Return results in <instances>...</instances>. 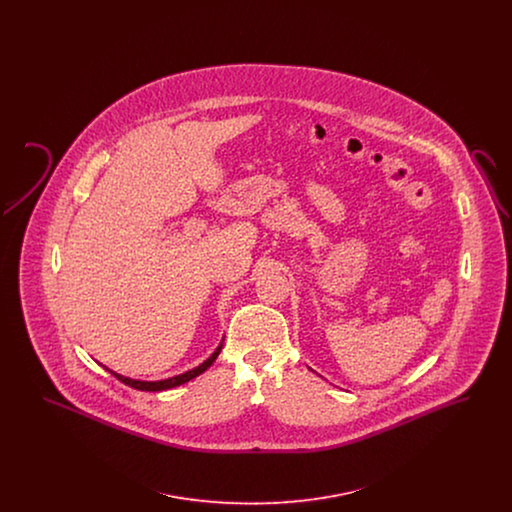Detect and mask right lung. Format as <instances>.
<instances>
[{"instance_id":"right-lung-1","label":"right lung","mask_w":512,"mask_h":512,"mask_svg":"<svg viewBox=\"0 0 512 512\" xmlns=\"http://www.w3.org/2000/svg\"><path fill=\"white\" fill-rule=\"evenodd\" d=\"M220 349H222V343H220L219 347L213 351V355L207 359V361H203L201 365L195 366L192 370H188V372H184V374H178V376H172V378H167V380H157V382H146V380H134V378H128V376H122V374H117V372H113V370H109L107 366H105V370H109L113 376H117V380H121L122 384H126V386H130V388H134V390L140 391H165L171 390V388H176V386H182V384H186V382H190V380H194L195 376H199L201 372H205L209 366L213 365L215 361H217V357H219Z\"/></svg>"}]
</instances>
